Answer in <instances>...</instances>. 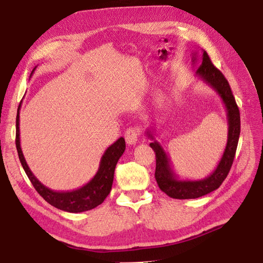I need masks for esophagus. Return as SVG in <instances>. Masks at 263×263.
<instances>
[{"label": "esophagus", "instance_id": "1", "mask_svg": "<svg viewBox=\"0 0 263 263\" xmlns=\"http://www.w3.org/2000/svg\"><path fill=\"white\" fill-rule=\"evenodd\" d=\"M140 134V128L136 127H130V128L125 132V140L128 145H136Z\"/></svg>", "mask_w": 263, "mask_h": 263}]
</instances>
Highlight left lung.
<instances>
[{
	"instance_id": "1",
	"label": "left lung",
	"mask_w": 263,
	"mask_h": 263,
	"mask_svg": "<svg viewBox=\"0 0 263 263\" xmlns=\"http://www.w3.org/2000/svg\"><path fill=\"white\" fill-rule=\"evenodd\" d=\"M202 52L201 66L197 68L195 76L218 94L227 112V144L216 169L202 180H181L172 168L169 156L166 155L162 146L155 139L154 133L147 130V136L154 140V142H150V147L156 153L155 177L158 185L166 195L172 198H178V200L201 197L217 190L221 185L222 181L226 179L233 165L240 135V114L229 83L224 74L213 65L208 52L205 50H202ZM192 55L194 67L198 60L197 51L193 52Z\"/></svg>"
}]
</instances>
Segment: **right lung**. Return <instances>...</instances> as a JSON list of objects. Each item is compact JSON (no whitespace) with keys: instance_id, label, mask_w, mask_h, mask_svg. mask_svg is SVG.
I'll return each instance as SVG.
<instances>
[{"instance_id":"right-lung-1","label":"right lung","mask_w":263,"mask_h":263,"mask_svg":"<svg viewBox=\"0 0 263 263\" xmlns=\"http://www.w3.org/2000/svg\"><path fill=\"white\" fill-rule=\"evenodd\" d=\"M36 68L37 67H35L33 71H31L30 77L34 73ZM20 109L21 104L17 108L16 140H15V142H16L18 158L23 165V169L25 170L31 184L34 185L37 192L42 195L44 200L48 202L50 205L54 206L55 209L69 213H81L90 211L104 202L106 196L110 192V189H112L115 166L126 148L125 139L123 137L118 138L113 145H110L105 150L104 155L101 158L99 170L90 182H87L85 185L80 189L67 191V192H57V191H53L45 186L34 176L33 172L29 169L25 158H24L20 140Z\"/></svg>"}]
</instances>
